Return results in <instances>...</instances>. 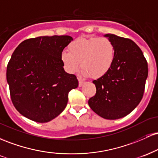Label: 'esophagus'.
Returning <instances> with one entry per match:
<instances>
[{
  "label": "esophagus",
  "mask_w": 158,
  "mask_h": 158,
  "mask_svg": "<svg viewBox=\"0 0 158 158\" xmlns=\"http://www.w3.org/2000/svg\"><path fill=\"white\" fill-rule=\"evenodd\" d=\"M84 84H85V81L83 80H81V79H79V86L81 87Z\"/></svg>",
  "instance_id": "34e87169"
}]
</instances>
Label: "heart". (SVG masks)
Returning <instances> with one entry per match:
<instances>
[{
  "label": "heart",
  "mask_w": 158,
  "mask_h": 158,
  "mask_svg": "<svg viewBox=\"0 0 158 158\" xmlns=\"http://www.w3.org/2000/svg\"><path fill=\"white\" fill-rule=\"evenodd\" d=\"M68 50L62 51L60 56L64 70L73 74L81 66V73L86 77L105 76L115 59V48L107 38H78L69 44Z\"/></svg>",
  "instance_id": "heart-1"
}]
</instances>
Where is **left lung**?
Masks as SVG:
<instances>
[{
  "label": "left lung",
  "instance_id": "left-lung-1",
  "mask_svg": "<svg viewBox=\"0 0 158 158\" xmlns=\"http://www.w3.org/2000/svg\"><path fill=\"white\" fill-rule=\"evenodd\" d=\"M105 37L113 43L115 59L106 75L94 80L97 92L88 105L107 119L126 117L139 105L148 77V64L142 50L131 39L114 34Z\"/></svg>",
  "mask_w": 158,
  "mask_h": 158
}]
</instances>
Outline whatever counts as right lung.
<instances>
[{"label": "right lung", "mask_w": 158, "mask_h": 158, "mask_svg": "<svg viewBox=\"0 0 158 158\" xmlns=\"http://www.w3.org/2000/svg\"><path fill=\"white\" fill-rule=\"evenodd\" d=\"M73 40L69 35L39 36L22 41L6 68L12 102L21 115L37 123L59 116L68 101V93L79 81L64 71L61 53Z\"/></svg>", "instance_id": "obj_1"}]
</instances>
